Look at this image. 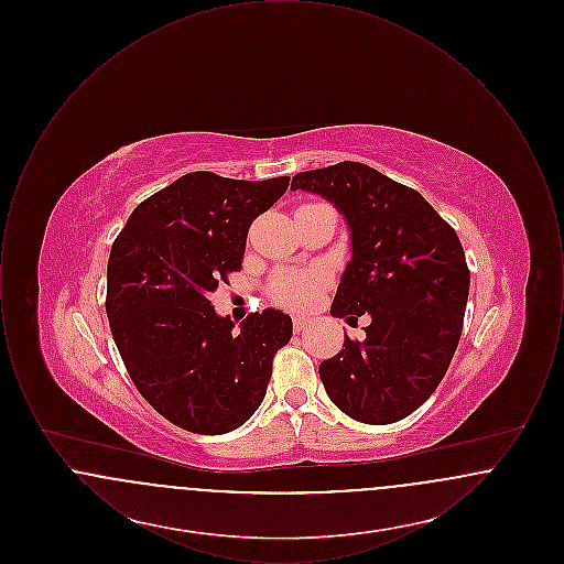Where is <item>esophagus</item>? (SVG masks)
<instances>
[{
    "label": "esophagus",
    "instance_id": "1",
    "mask_svg": "<svg viewBox=\"0 0 564 564\" xmlns=\"http://www.w3.org/2000/svg\"><path fill=\"white\" fill-rule=\"evenodd\" d=\"M308 319H304V317H294V332H304L306 329V325H308Z\"/></svg>",
    "mask_w": 564,
    "mask_h": 564
}]
</instances>
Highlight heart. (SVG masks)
I'll use <instances>...</instances> for the list:
<instances>
[{
    "label": "heart",
    "instance_id": "1",
    "mask_svg": "<svg viewBox=\"0 0 564 564\" xmlns=\"http://www.w3.org/2000/svg\"><path fill=\"white\" fill-rule=\"evenodd\" d=\"M325 283L322 270H281L270 281V297L285 308L302 311L315 302Z\"/></svg>",
    "mask_w": 564,
    "mask_h": 564
}]
</instances>
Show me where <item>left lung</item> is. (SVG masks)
<instances>
[{
    "instance_id": "obj_1",
    "label": "left lung",
    "mask_w": 564,
    "mask_h": 564,
    "mask_svg": "<svg viewBox=\"0 0 564 564\" xmlns=\"http://www.w3.org/2000/svg\"><path fill=\"white\" fill-rule=\"evenodd\" d=\"M292 189L317 192L343 212L352 258L334 317L370 315L364 340L345 334L322 361L329 400L366 425H389L430 400L455 355L469 269L455 228L416 192L364 162L297 173Z\"/></svg>"
}]
</instances>
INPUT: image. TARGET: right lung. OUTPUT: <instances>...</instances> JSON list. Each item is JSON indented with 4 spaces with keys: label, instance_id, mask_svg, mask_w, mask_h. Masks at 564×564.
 I'll return each mask as SVG.
<instances>
[{
    "label": "right lung",
    "instance_id": "add662e5",
    "mask_svg": "<svg viewBox=\"0 0 564 564\" xmlns=\"http://www.w3.org/2000/svg\"><path fill=\"white\" fill-rule=\"evenodd\" d=\"M290 177L245 182L194 171L137 205L111 245L109 327L127 372L159 414L182 430L241 427L267 395L272 359L292 338L290 315L251 313L235 332L212 294L241 270L251 221Z\"/></svg>",
    "mask_w": 564,
    "mask_h": 564
}]
</instances>
